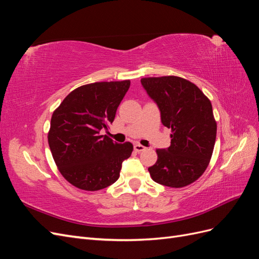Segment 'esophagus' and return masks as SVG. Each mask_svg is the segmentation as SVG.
<instances>
[{
	"label": "esophagus",
	"mask_w": 259,
	"mask_h": 259,
	"mask_svg": "<svg viewBox=\"0 0 259 259\" xmlns=\"http://www.w3.org/2000/svg\"><path fill=\"white\" fill-rule=\"evenodd\" d=\"M145 147L144 146H142V145H139V144H136V145H134V150L136 151V152H142V151H144L145 150Z\"/></svg>",
	"instance_id": "34e87169"
}]
</instances>
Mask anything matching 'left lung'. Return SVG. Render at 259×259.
I'll return each instance as SVG.
<instances>
[{
	"mask_svg": "<svg viewBox=\"0 0 259 259\" xmlns=\"http://www.w3.org/2000/svg\"><path fill=\"white\" fill-rule=\"evenodd\" d=\"M144 90L158 106L161 122L171 130L170 146L158 149V161L148 168L160 185L182 188L206 169L217 125L209 99L197 85L179 76L145 77Z\"/></svg>",
	"mask_w": 259,
	"mask_h": 259,
	"instance_id": "8db88e82",
	"label": "left lung"
}]
</instances>
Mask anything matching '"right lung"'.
<instances>
[{"label":"right lung","mask_w":259,"mask_h":259,"mask_svg":"<svg viewBox=\"0 0 259 259\" xmlns=\"http://www.w3.org/2000/svg\"><path fill=\"white\" fill-rule=\"evenodd\" d=\"M128 80L97 82L72 91L54 111L49 145L61 175L82 190L96 191L114 184L133 145L117 144L100 131L112 124L130 89Z\"/></svg>","instance_id":"1"}]
</instances>
